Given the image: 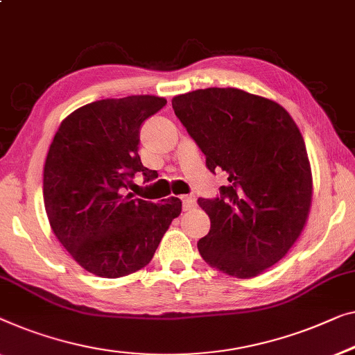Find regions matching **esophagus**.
I'll return each mask as SVG.
<instances>
[{
    "label": "esophagus",
    "mask_w": 355,
    "mask_h": 355,
    "mask_svg": "<svg viewBox=\"0 0 355 355\" xmlns=\"http://www.w3.org/2000/svg\"><path fill=\"white\" fill-rule=\"evenodd\" d=\"M197 207V202H195V198L192 195H186V197H182V209L184 211H192Z\"/></svg>",
    "instance_id": "1"
}]
</instances>
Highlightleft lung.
Listing matches in <instances>:
<instances>
[{"label": "left lung", "instance_id": "left-lung-1", "mask_svg": "<svg viewBox=\"0 0 355 355\" xmlns=\"http://www.w3.org/2000/svg\"><path fill=\"white\" fill-rule=\"evenodd\" d=\"M174 114L207 157L223 169L219 197L198 198L209 216L198 240L207 263L237 279L263 274L300 239L312 202L306 144L277 102L237 88H207L173 97Z\"/></svg>", "mask_w": 355, "mask_h": 355}]
</instances>
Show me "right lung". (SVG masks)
<instances>
[{
  "instance_id": "1",
  "label": "right lung",
  "mask_w": 355,
  "mask_h": 355,
  "mask_svg": "<svg viewBox=\"0 0 355 355\" xmlns=\"http://www.w3.org/2000/svg\"><path fill=\"white\" fill-rule=\"evenodd\" d=\"M166 99L128 96L86 104L60 123L43 173V198L51 229L83 269L118 279L146 267L182 202L152 203L125 193L142 165L139 131Z\"/></svg>"
}]
</instances>
